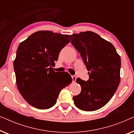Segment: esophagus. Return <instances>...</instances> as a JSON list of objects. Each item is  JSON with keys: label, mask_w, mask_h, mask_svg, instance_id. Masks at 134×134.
I'll list each match as a JSON object with an SVG mask.
<instances>
[{"label": "esophagus", "mask_w": 134, "mask_h": 134, "mask_svg": "<svg viewBox=\"0 0 134 134\" xmlns=\"http://www.w3.org/2000/svg\"><path fill=\"white\" fill-rule=\"evenodd\" d=\"M72 82H76L77 77L76 76H72Z\"/></svg>", "instance_id": "1"}]
</instances>
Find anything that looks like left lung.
I'll use <instances>...</instances> for the list:
<instances>
[{
  "instance_id": "1",
  "label": "left lung",
  "mask_w": 134,
  "mask_h": 134,
  "mask_svg": "<svg viewBox=\"0 0 134 134\" xmlns=\"http://www.w3.org/2000/svg\"><path fill=\"white\" fill-rule=\"evenodd\" d=\"M71 43L80 54L89 79L77 78L81 92L73 97L82 110L91 111L106 105L116 92L120 82L121 58L113 44L96 33L87 31L70 35Z\"/></svg>"
}]
</instances>
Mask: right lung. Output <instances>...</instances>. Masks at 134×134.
Masks as SVG:
<instances>
[{
  "instance_id": "right-lung-1",
  "label": "right lung",
  "mask_w": 134,
  "mask_h": 134,
  "mask_svg": "<svg viewBox=\"0 0 134 134\" xmlns=\"http://www.w3.org/2000/svg\"><path fill=\"white\" fill-rule=\"evenodd\" d=\"M69 42V35L41 30L19 44L14 61L16 85L33 107H53L62 90L72 82L68 72H55L52 68L60 52Z\"/></svg>"
}]
</instances>
